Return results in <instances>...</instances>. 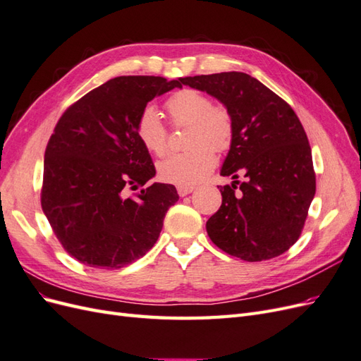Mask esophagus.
Instances as JSON below:
<instances>
[{"label": "esophagus", "instance_id": "1", "mask_svg": "<svg viewBox=\"0 0 361 361\" xmlns=\"http://www.w3.org/2000/svg\"><path fill=\"white\" fill-rule=\"evenodd\" d=\"M194 191V187H190V185H183V187H178V194L180 197H185V195H188Z\"/></svg>", "mask_w": 361, "mask_h": 361}]
</instances>
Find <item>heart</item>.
I'll return each mask as SVG.
<instances>
[{"instance_id": "1", "label": "heart", "mask_w": 361, "mask_h": 361, "mask_svg": "<svg viewBox=\"0 0 361 361\" xmlns=\"http://www.w3.org/2000/svg\"><path fill=\"white\" fill-rule=\"evenodd\" d=\"M166 108L174 126H190L188 150L171 154L158 162V174L164 182L192 185L202 180L216 164L215 152H224L232 145L233 118L224 105L212 104L211 97L194 89L171 94ZM135 133L150 154L162 155L169 146V130L155 108L140 113Z\"/></svg>"}]
</instances>
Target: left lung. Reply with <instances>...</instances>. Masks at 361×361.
I'll use <instances>...</instances> for the list:
<instances>
[{
  "label": "left lung",
  "instance_id": "1",
  "mask_svg": "<svg viewBox=\"0 0 361 361\" xmlns=\"http://www.w3.org/2000/svg\"><path fill=\"white\" fill-rule=\"evenodd\" d=\"M216 97L233 118L221 176L223 203L206 223L212 243L247 262L277 257L298 241L316 191L312 149L290 105L243 72L179 78ZM239 173L246 180L240 184ZM240 191L235 195V185Z\"/></svg>",
  "mask_w": 361,
  "mask_h": 361
}]
</instances>
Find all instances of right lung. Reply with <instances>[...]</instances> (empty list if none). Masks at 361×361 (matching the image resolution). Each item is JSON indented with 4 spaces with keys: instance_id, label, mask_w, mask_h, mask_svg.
Instances as JSON below:
<instances>
[{
    "instance_id": "obj_1",
    "label": "right lung",
    "mask_w": 361,
    "mask_h": 361,
    "mask_svg": "<svg viewBox=\"0 0 361 361\" xmlns=\"http://www.w3.org/2000/svg\"><path fill=\"white\" fill-rule=\"evenodd\" d=\"M179 87L162 76H117L63 113L45 150L42 209L63 248L81 264L117 269L155 245L169 207L170 183L134 197L126 190L155 176L135 123L147 102Z\"/></svg>"
}]
</instances>
